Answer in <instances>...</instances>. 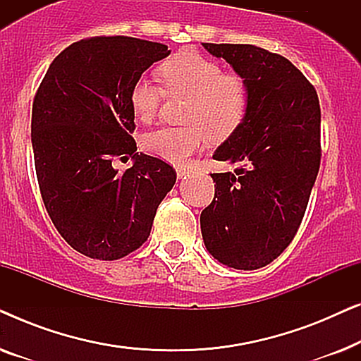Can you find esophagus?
Wrapping results in <instances>:
<instances>
[{
  "instance_id": "esophagus-1",
  "label": "esophagus",
  "mask_w": 361,
  "mask_h": 361,
  "mask_svg": "<svg viewBox=\"0 0 361 361\" xmlns=\"http://www.w3.org/2000/svg\"><path fill=\"white\" fill-rule=\"evenodd\" d=\"M176 172H177V177H179V179H182V177H185L187 174H189V171L182 169V167H179V169H177Z\"/></svg>"
}]
</instances>
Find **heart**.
<instances>
[{
  "label": "heart",
  "instance_id": "heart-1",
  "mask_svg": "<svg viewBox=\"0 0 361 361\" xmlns=\"http://www.w3.org/2000/svg\"><path fill=\"white\" fill-rule=\"evenodd\" d=\"M161 77L172 97L190 98L182 128H159L147 133L142 147L151 156L184 164L205 146L207 137L225 140L243 121L248 93L238 77L225 75L219 63L200 54L184 51L162 63ZM166 92L157 83L140 78L131 90V110L137 121L151 123L159 113Z\"/></svg>",
  "mask_w": 361,
  "mask_h": 361
}]
</instances>
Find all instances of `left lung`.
<instances>
[{"instance_id":"obj_1","label":"left lung","mask_w":361,"mask_h":361,"mask_svg":"<svg viewBox=\"0 0 361 361\" xmlns=\"http://www.w3.org/2000/svg\"><path fill=\"white\" fill-rule=\"evenodd\" d=\"M243 78L248 106L214 159V202L200 214L205 248L219 263L258 269L293 241L320 166V106L314 87L288 59L251 44L202 42Z\"/></svg>"}]
</instances>
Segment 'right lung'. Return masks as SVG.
<instances>
[{"instance_id":"add662e5","label":"right lung","mask_w":361,"mask_h":361,"mask_svg":"<svg viewBox=\"0 0 361 361\" xmlns=\"http://www.w3.org/2000/svg\"><path fill=\"white\" fill-rule=\"evenodd\" d=\"M171 51L136 37H92L54 59L32 103L39 189L52 224L78 253L120 259L151 233L176 171L136 152L133 85ZM133 156L120 175L115 157Z\"/></svg>"}]
</instances>
